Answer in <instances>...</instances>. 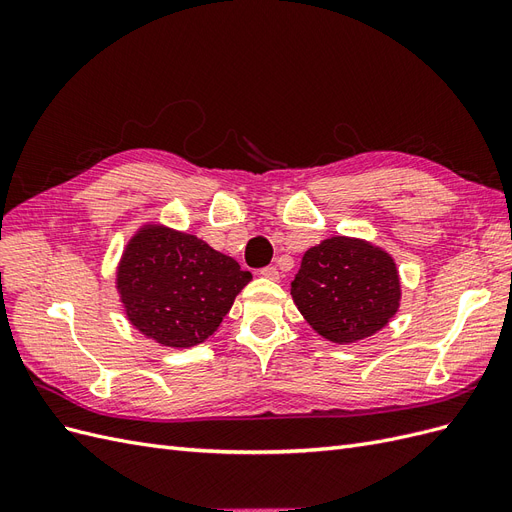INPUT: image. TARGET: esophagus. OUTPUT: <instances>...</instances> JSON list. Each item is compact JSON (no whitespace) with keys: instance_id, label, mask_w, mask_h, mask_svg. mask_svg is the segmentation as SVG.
<instances>
[{"instance_id":"esophagus-1","label":"esophagus","mask_w":512,"mask_h":512,"mask_svg":"<svg viewBox=\"0 0 512 512\" xmlns=\"http://www.w3.org/2000/svg\"><path fill=\"white\" fill-rule=\"evenodd\" d=\"M260 275L267 277V280H280V269L273 267V265L262 267V269H260Z\"/></svg>"}]
</instances>
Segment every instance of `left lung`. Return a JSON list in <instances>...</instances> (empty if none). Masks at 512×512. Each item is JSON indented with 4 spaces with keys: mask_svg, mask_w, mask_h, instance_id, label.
I'll return each instance as SVG.
<instances>
[{
    "mask_svg": "<svg viewBox=\"0 0 512 512\" xmlns=\"http://www.w3.org/2000/svg\"><path fill=\"white\" fill-rule=\"evenodd\" d=\"M290 294L314 331L335 344L380 331L395 316L401 297L393 258L348 237L309 247Z\"/></svg>",
    "mask_w": 512,
    "mask_h": 512,
    "instance_id": "1",
    "label": "left lung"
}]
</instances>
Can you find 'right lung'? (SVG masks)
Returning a JSON list of instances; mask_svg holds the SVG:
<instances>
[{
	"mask_svg": "<svg viewBox=\"0 0 512 512\" xmlns=\"http://www.w3.org/2000/svg\"><path fill=\"white\" fill-rule=\"evenodd\" d=\"M250 280V271L205 241L151 226L126 247L117 288L138 331L164 346L190 348L213 335Z\"/></svg>",
	"mask_w": 512,
	"mask_h": 512,
	"instance_id": "obj_1",
	"label": "right lung"
}]
</instances>
